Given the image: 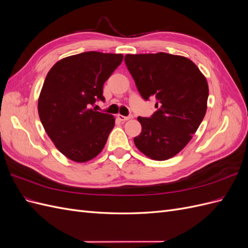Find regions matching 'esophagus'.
<instances>
[{"label":"esophagus","instance_id":"esophagus-1","mask_svg":"<svg viewBox=\"0 0 248 248\" xmlns=\"http://www.w3.org/2000/svg\"><path fill=\"white\" fill-rule=\"evenodd\" d=\"M117 117H118V119L120 120V121H127V120L131 119V115H129V116H122V115H118Z\"/></svg>","mask_w":248,"mask_h":248}]
</instances>
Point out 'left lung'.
I'll use <instances>...</instances> for the list:
<instances>
[{
  "mask_svg": "<svg viewBox=\"0 0 248 248\" xmlns=\"http://www.w3.org/2000/svg\"><path fill=\"white\" fill-rule=\"evenodd\" d=\"M127 69L145 100L155 97L157 108L141 125L134 144L154 160L175 156L188 144L207 110L205 77L189 59L166 52L126 55Z\"/></svg>",
  "mask_w": 248,
  "mask_h": 248,
  "instance_id": "1",
  "label": "left lung"
}]
</instances>
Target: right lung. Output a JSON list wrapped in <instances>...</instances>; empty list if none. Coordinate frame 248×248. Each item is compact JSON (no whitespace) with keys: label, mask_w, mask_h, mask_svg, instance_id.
Wrapping results in <instances>:
<instances>
[{"label":"right lung","mask_w":248,"mask_h":248,"mask_svg":"<svg viewBox=\"0 0 248 248\" xmlns=\"http://www.w3.org/2000/svg\"><path fill=\"white\" fill-rule=\"evenodd\" d=\"M122 60V55L86 51L62 59L47 73L38 100L40 121L67 158L86 162L102 151L115 118L91 107L106 100L104 82Z\"/></svg>","instance_id":"add662e5"}]
</instances>
